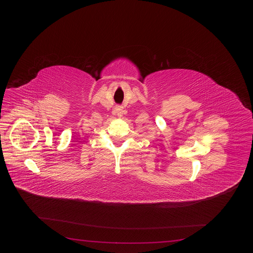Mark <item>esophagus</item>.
Segmentation results:
<instances>
[{
  "label": "esophagus",
  "mask_w": 253,
  "mask_h": 253,
  "mask_svg": "<svg viewBox=\"0 0 253 253\" xmlns=\"http://www.w3.org/2000/svg\"><path fill=\"white\" fill-rule=\"evenodd\" d=\"M115 110H116V112H117L118 116H120V117H121L123 114H125V110L123 109L122 106H117Z\"/></svg>",
  "instance_id": "34e87169"
}]
</instances>
